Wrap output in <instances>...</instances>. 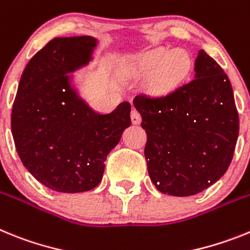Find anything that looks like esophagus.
<instances>
[{
	"label": "esophagus",
	"mask_w": 250,
	"mask_h": 250,
	"mask_svg": "<svg viewBox=\"0 0 250 250\" xmlns=\"http://www.w3.org/2000/svg\"><path fill=\"white\" fill-rule=\"evenodd\" d=\"M131 119L133 125H138L141 122V114L137 109H132L131 112Z\"/></svg>",
	"instance_id": "esophagus-1"
}]
</instances>
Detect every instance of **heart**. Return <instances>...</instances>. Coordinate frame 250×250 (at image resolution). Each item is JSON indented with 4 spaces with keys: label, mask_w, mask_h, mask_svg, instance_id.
I'll use <instances>...</instances> for the list:
<instances>
[{
    "label": "heart",
    "mask_w": 250,
    "mask_h": 250,
    "mask_svg": "<svg viewBox=\"0 0 250 250\" xmlns=\"http://www.w3.org/2000/svg\"><path fill=\"white\" fill-rule=\"evenodd\" d=\"M190 65V56L182 50H176L166 56L164 49H157L141 58L138 69L146 74L156 71L153 86L157 92H167L188 75Z\"/></svg>",
    "instance_id": "heart-1"
}]
</instances>
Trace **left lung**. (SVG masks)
Here are the masks:
<instances>
[{"instance_id": "left-lung-1", "label": "left lung", "mask_w": 250, "mask_h": 250, "mask_svg": "<svg viewBox=\"0 0 250 250\" xmlns=\"http://www.w3.org/2000/svg\"><path fill=\"white\" fill-rule=\"evenodd\" d=\"M195 77L167 94H138L134 107L147 133L151 181L172 196L196 195L215 184L233 160L239 114L225 71L200 50Z\"/></svg>"}]
</instances>
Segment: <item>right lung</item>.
<instances>
[{"label": "right lung", "instance_id": "right-lung-1", "mask_svg": "<svg viewBox=\"0 0 250 250\" xmlns=\"http://www.w3.org/2000/svg\"><path fill=\"white\" fill-rule=\"evenodd\" d=\"M97 40L55 38L32 56L21 75L11 114L15 147L23 166L59 192L98 186L105 158L131 125V104L99 114L78 98L65 74L85 65Z\"/></svg>", "mask_w": 250, "mask_h": 250}]
</instances>
